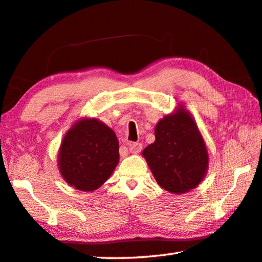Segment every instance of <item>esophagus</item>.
Instances as JSON below:
<instances>
[{"instance_id": "1", "label": "esophagus", "mask_w": 262, "mask_h": 262, "mask_svg": "<svg viewBox=\"0 0 262 262\" xmlns=\"http://www.w3.org/2000/svg\"><path fill=\"white\" fill-rule=\"evenodd\" d=\"M129 151L132 153H140L142 150V144L141 143H129Z\"/></svg>"}]
</instances>
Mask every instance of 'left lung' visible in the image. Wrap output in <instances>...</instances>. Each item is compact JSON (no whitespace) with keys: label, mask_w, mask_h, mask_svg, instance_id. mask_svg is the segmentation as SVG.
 <instances>
[{"label":"left lung","mask_w":262,"mask_h":262,"mask_svg":"<svg viewBox=\"0 0 262 262\" xmlns=\"http://www.w3.org/2000/svg\"><path fill=\"white\" fill-rule=\"evenodd\" d=\"M156 141L143 151L157 183L170 193L195 188L208 168V152L195 121L185 109L158 122Z\"/></svg>","instance_id":"obj_1"}]
</instances>
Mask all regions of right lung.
Listing matches in <instances>:
<instances>
[{
    "label": "right lung",
    "mask_w": 262,
    "mask_h": 262,
    "mask_svg": "<svg viewBox=\"0 0 262 262\" xmlns=\"http://www.w3.org/2000/svg\"><path fill=\"white\" fill-rule=\"evenodd\" d=\"M119 161L115 132L97 119H83L67 133L59 152L64 181L80 191H95L114 172Z\"/></svg>",
    "instance_id": "right-lung-1"
}]
</instances>
